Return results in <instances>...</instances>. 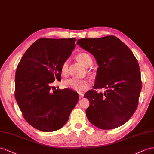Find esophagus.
I'll use <instances>...</instances> for the list:
<instances>
[{
    "mask_svg": "<svg viewBox=\"0 0 154 154\" xmlns=\"http://www.w3.org/2000/svg\"><path fill=\"white\" fill-rule=\"evenodd\" d=\"M79 99H82V97H84V94H83L79 93Z\"/></svg>",
    "mask_w": 154,
    "mask_h": 154,
    "instance_id": "34e87169",
    "label": "esophagus"
}]
</instances>
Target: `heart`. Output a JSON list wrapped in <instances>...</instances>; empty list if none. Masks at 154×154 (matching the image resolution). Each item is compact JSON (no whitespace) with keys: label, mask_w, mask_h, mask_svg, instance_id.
<instances>
[{"label":"heart","mask_w":154,"mask_h":154,"mask_svg":"<svg viewBox=\"0 0 154 154\" xmlns=\"http://www.w3.org/2000/svg\"><path fill=\"white\" fill-rule=\"evenodd\" d=\"M77 59L81 63L86 67H88L92 64L93 60L91 57V56L86 53H80L77 56ZM68 66H69V60H65L63 63L60 67V71L64 75H66L68 72ZM64 86L71 90L81 91L85 90H86L89 88L90 84L88 81L86 79H79L75 78H70L69 79L64 81Z\"/></svg>","instance_id":"obj_1"}]
</instances>
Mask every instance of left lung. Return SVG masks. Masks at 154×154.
<instances>
[{
	"label": "left lung",
	"instance_id": "8db88e82",
	"mask_svg": "<svg viewBox=\"0 0 154 154\" xmlns=\"http://www.w3.org/2000/svg\"><path fill=\"white\" fill-rule=\"evenodd\" d=\"M77 44L93 55L99 65L94 90L85 95L90 102L86 110L88 119L103 130L124 125L137 109L141 90L137 60L125 43L113 35L81 38ZM100 88L107 90L104 94L95 90Z\"/></svg>",
	"mask_w": 154,
	"mask_h": 154
}]
</instances>
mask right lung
<instances>
[{"label":"right lung","instance_id":"1","mask_svg":"<svg viewBox=\"0 0 154 154\" xmlns=\"http://www.w3.org/2000/svg\"><path fill=\"white\" fill-rule=\"evenodd\" d=\"M75 38H39L17 66L15 97L25 120L42 131H56L66 123L79 100L69 88L51 86L61 80L60 67L75 48Z\"/></svg>","mask_w":154,"mask_h":154}]
</instances>
